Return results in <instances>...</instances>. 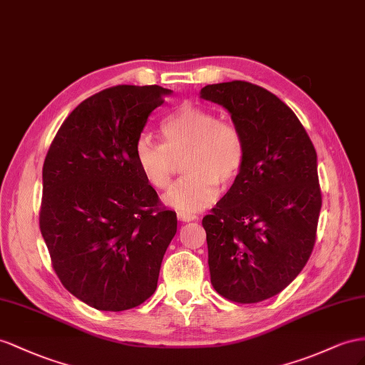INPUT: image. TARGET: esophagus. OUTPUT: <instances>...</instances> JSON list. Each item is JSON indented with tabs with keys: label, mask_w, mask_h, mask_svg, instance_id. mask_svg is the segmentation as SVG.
<instances>
[{
	"label": "esophagus",
	"mask_w": 365,
	"mask_h": 365,
	"mask_svg": "<svg viewBox=\"0 0 365 365\" xmlns=\"http://www.w3.org/2000/svg\"><path fill=\"white\" fill-rule=\"evenodd\" d=\"M177 217H179L182 222H191V220H195V219H197V216H195V214H191V212H183V211H179V212H177Z\"/></svg>",
	"instance_id": "obj_1"
}]
</instances>
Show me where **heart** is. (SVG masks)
Here are the masks:
<instances>
[{"label": "heart", "mask_w": 365, "mask_h": 365, "mask_svg": "<svg viewBox=\"0 0 365 365\" xmlns=\"http://www.w3.org/2000/svg\"><path fill=\"white\" fill-rule=\"evenodd\" d=\"M160 130L163 143L140 135L134 157L143 179L154 190H166L175 160L185 155L182 171L186 175L165 194V202L175 210H205L216 199L217 183L228 186L244 166L245 140L240 130L208 109L183 105L163 118Z\"/></svg>", "instance_id": "obj_1"}]
</instances>
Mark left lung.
I'll use <instances>...</instances> for the list:
<instances>
[{
	"label": "left lung",
	"mask_w": 365,
	"mask_h": 365,
	"mask_svg": "<svg viewBox=\"0 0 365 365\" xmlns=\"http://www.w3.org/2000/svg\"><path fill=\"white\" fill-rule=\"evenodd\" d=\"M225 108L245 140V162L228 192L205 216L216 292L239 304L280 293L310 257L322 195L317 157L294 112L248 81L202 88Z\"/></svg>",
	"instance_id": "obj_1"
}]
</instances>
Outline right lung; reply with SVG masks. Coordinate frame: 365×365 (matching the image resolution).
Segmentation results:
<instances>
[{
    "label": "right lung",
    "mask_w": 365,
    "mask_h": 365,
    "mask_svg": "<svg viewBox=\"0 0 365 365\" xmlns=\"http://www.w3.org/2000/svg\"><path fill=\"white\" fill-rule=\"evenodd\" d=\"M173 91L120 85L81 101L43 165L40 230L63 287L103 312L143 304L157 288L177 216L135 163L148 117Z\"/></svg>",
    "instance_id": "1"
}]
</instances>
